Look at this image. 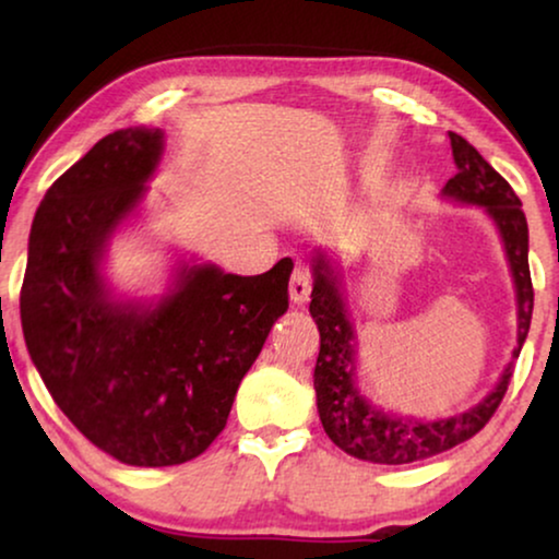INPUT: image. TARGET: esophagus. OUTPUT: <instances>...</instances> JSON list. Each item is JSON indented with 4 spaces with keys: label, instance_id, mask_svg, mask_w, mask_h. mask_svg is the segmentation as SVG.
Here are the masks:
<instances>
[{
    "label": "esophagus",
    "instance_id": "obj_1",
    "mask_svg": "<svg viewBox=\"0 0 559 559\" xmlns=\"http://www.w3.org/2000/svg\"><path fill=\"white\" fill-rule=\"evenodd\" d=\"M310 289H312L310 272L305 270V266H295L293 277H289V297H293V302H297V305L308 302Z\"/></svg>",
    "mask_w": 559,
    "mask_h": 559
}]
</instances>
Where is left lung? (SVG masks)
I'll list each match as a JSON object with an SVG mask.
<instances>
[{
    "instance_id": "left-lung-1",
    "label": "left lung",
    "mask_w": 559,
    "mask_h": 559,
    "mask_svg": "<svg viewBox=\"0 0 559 559\" xmlns=\"http://www.w3.org/2000/svg\"><path fill=\"white\" fill-rule=\"evenodd\" d=\"M450 147H453L457 173L445 182L442 195L450 201L486 209L499 228L503 249H507L511 277H514L516 287L514 358H519V350H522L526 333H530L534 308L530 228H526L522 201H519L514 188L461 134L450 132ZM312 272H316V282H312L310 295V316L320 331V354L312 384H316L320 423L335 445L358 461L402 465L445 453V450L461 445L484 430L493 412L499 409L503 394H507L514 364L503 369L493 392L463 415L435 419V423L386 415V412L373 407L356 386V335L348 320L346 302H343L341 280L335 274L333 259L325 251H316Z\"/></svg>"
}]
</instances>
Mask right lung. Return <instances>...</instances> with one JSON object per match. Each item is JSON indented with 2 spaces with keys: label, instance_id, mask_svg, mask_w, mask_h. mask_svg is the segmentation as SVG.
I'll use <instances>...</instances> for the list:
<instances>
[{
  "label": "right lung",
  "instance_id": "add662e5",
  "mask_svg": "<svg viewBox=\"0 0 559 559\" xmlns=\"http://www.w3.org/2000/svg\"><path fill=\"white\" fill-rule=\"evenodd\" d=\"M163 129L98 140L35 213L20 293L22 333L63 415L104 453L163 468L218 438L243 373L285 316L293 259L257 277L182 264L155 305L111 300L102 259L147 193Z\"/></svg>",
  "mask_w": 559,
  "mask_h": 559
}]
</instances>
